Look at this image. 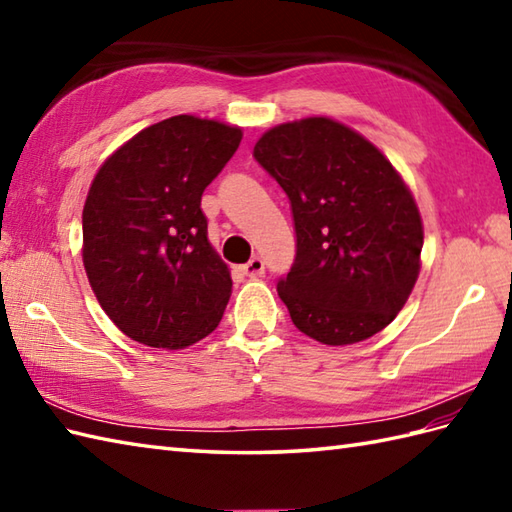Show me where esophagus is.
<instances>
[{"label":"esophagus","instance_id":"34e87169","mask_svg":"<svg viewBox=\"0 0 512 512\" xmlns=\"http://www.w3.org/2000/svg\"><path fill=\"white\" fill-rule=\"evenodd\" d=\"M264 259L262 257H257V255H253L248 259V262L242 266V273L246 275V277H250V279H255V277H262L264 275Z\"/></svg>","mask_w":512,"mask_h":512}]
</instances>
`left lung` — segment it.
Returning <instances> with one entry per match:
<instances>
[{
    "mask_svg": "<svg viewBox=\"0 0 512 512\" xmlns=\"http://www.w3.org/2000/svg\"><path fill=\"white\" fill-rule=\"evenodd\" d=\"M253 156L286 191L295 220V264L277 281L292 323L325 345L383 330L416 284L424 237L398 171L325 116L268 129Z\"/></svg>",
    "mask_w": 512,
    "mask_h": 512,
    "instance_id": "obj_1",
    "label": "left lung"
}]
</instances>
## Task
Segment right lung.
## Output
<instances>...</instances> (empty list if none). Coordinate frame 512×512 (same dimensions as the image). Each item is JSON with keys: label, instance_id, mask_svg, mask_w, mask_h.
Returning <instances> with one entry per match:
<instances>
[{"label": "right lung", "instance_id": "obj_1", "mask_svg": "<svg viewBox=\"0 0 512 512\" xmlns=\"http://www.w3.org/2000/svg\"><path fill=\"white\" fill-rule=\"evenodd\" d=\"M239 140V127L171 116L127 140L94 176L83 266L129 339L182 350L222 321L233 281L206 237L200 202Z\"/></svg>", "mask_w": 512, "mask_h": 512}]
</instances>
